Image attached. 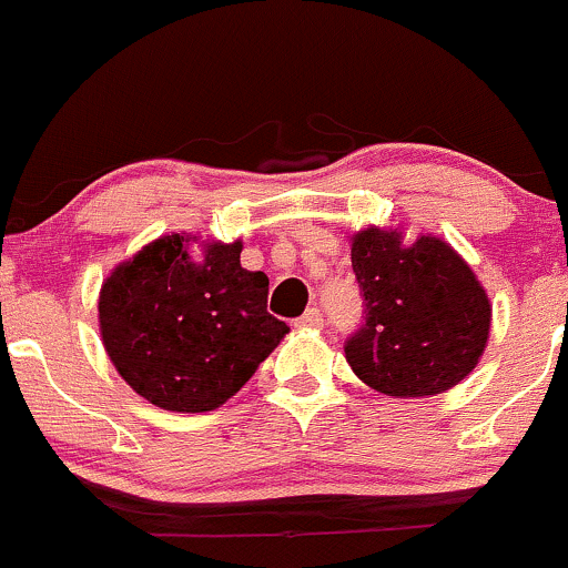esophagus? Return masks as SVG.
<instances>
[{
    "mask_svg": "<svg viewBox=\"0 0 568 568\" xmlns=\"http://www.w3.org/2000/svg\"><path fill=\"white\" fill-rule=\"evenodd\" d=\"M294 326L296 328H307V332H313V328H323V313L317 307H310L307 313L298 317Z\"/></svg>",
    "mask_w": 568,
    "mask_h": 568,
    "instance_id": "1",
    "label": "esophagus"
}]
</instances>
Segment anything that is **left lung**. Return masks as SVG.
<instances>
[{"label": "left lung", "instance_id": "obj_1", "mask_svg": "<svg viewBox=\"0 0 568 568\" xmlns=\"http://www.w3.org/2000/svg\"><path fill=\"white\" fill-rule=\"evenodd\" d=\"M353 272L364 291V326L345 358L369 388L423 398L469 377L490 336V298L475 270L434 234L404 242L402 229L351 236Z\"/></svg>", "mask_w": 568, "mask_h": 568}]
</instances>
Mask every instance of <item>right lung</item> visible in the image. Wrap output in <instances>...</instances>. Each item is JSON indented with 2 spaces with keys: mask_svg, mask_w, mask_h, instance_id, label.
Returning a JSON list of instances; mask_svg holds the SVG:
<instances>
[{
  "mask_svg": "<svg viewBox=\"0 0 568 568\" xmlns=\"http://www.w3.org/2000/svg\"><path fill=\"white\" fill-rule=\"evenodd\" d=\"M166 234L121 261L99 291V332L118 375L170 413L226 404L288 326L266 313L270 277L240 264L242 240Z\"/></svg>",
  "mask_w": 568,
  "mask_h": 568,
  "instance_id": "obj_1",
  "label": "right lung"
}]
</instances>
